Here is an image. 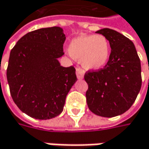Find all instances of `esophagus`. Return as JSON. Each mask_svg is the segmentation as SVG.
Masks as SVG:
<instances>
[{
  "mask_svg": "<svg viewBox=\"0 0 149 149\" xmlns=\"http://www.w3.org/2000/svg\"><path fill=\"white\" fill-rule=\"evenodd\" d=\"M76 74H77V77L78 78V79H83V77H84V74H85V72L80 68H77V70H76Z\"/></svg>",
  "mask_w": 149,
  "mask_h": 149,
  "instance_id": "obj_1",
  "label": "esophagus"
}]
</instances>
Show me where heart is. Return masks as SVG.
I'll use <instances>...</instances> for the list:
<instances>
[{"label": "heart", "instance_id": "obj_1", "mask_svg": "<svg viewBox=\"0 0 149 149\" xmlns=\"http://www.w3.org/2000/svg\"><path fill=\"white\" fill-rule=\"evenodd\" d=\"M68 52L87 70H98L106 66L111 55V45L101 34L74 37L68 45Z\"/></svg>", "mask_w": 149, "mask_h": 149}]
</instances>
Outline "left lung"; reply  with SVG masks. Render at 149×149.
I'll return each instance as SVG.
<instances>
[{"instance_id": "left-lung-1", "label": "left lung", "mask_w": 149, "mask_h": 149, "mask_svg": "<svg viewBox=\"0 0 149 149\" xmlns=\"http://www.w3.org/2000/svg\"><path fill=\"white\" fill-rule=\"evenodd\" d=\"M96 32L107 37L111 55L103 69L84 76L88 85L87 103L96 115L113 118L125 113L136 100L142 86L141 63L127 37L109 28Z\"/></svg>"}]
</instances>
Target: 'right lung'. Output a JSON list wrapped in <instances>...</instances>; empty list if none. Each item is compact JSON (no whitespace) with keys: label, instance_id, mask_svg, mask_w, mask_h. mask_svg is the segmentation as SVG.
<instances>
[{"label":"right lung","instance_id":"add662e5","mask_svg":"<svg viewBox=\"0 0 149 149\" xmlns=\"http://www.w3.org/2000/svg\"><path fill=\"white\" fill-rule=\"evenodd\" d=\"M66 36L59 26L23 36L10 51L6 71L11 97L31 118H53L63 111L66 97L77 81L73 67L61 66Z\"/></svg>","mask_w":149,"mask_h":149}]
</instances>
